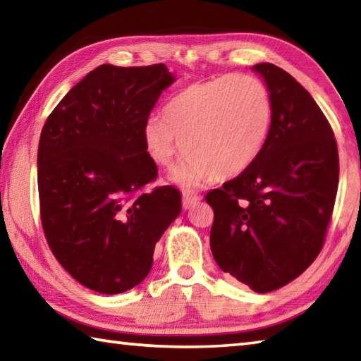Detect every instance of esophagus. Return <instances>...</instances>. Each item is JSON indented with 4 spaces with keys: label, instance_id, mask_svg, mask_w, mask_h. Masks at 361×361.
<instances>
[{
    "label": "esophagus",
    "instance_id": "esophagus-1",
    "mask_svg": "<svg viewBox=\"0 0 361 361\" xmlns=\"http://www.w3.org/2000/svg\"><path fill=\"white\" fill-rule=\"evenodd\" d=\"M199 202H200V195L189 192V190H186V192H183V208H185V209L192 208L194 204H197Z\"/></svg>",
    "mask_w": 361,
    "mask_h": 361
}]
</instances>
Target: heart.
Returning a JSON list of instances; mask_svg holds the SVG:
<instances>
[{
  "label": "heart",
  "instance_id": "heart-1",
  "mask_svg": "<svg viewBox=\"0 0 361 361\" xmlns=\"http://www.w3.org/2000/svg\"><path fill=\"white\" fill-rule=\"evenodd\" d=\"M271 122V94L263 81L252 75H221L176 92L164 116L147 118L144 142L162 167H172L176 157L188 153L172 180L194 188L249 169L263 150Z\"/></svg>",
  "mask_w": 361,
  "mask_h": 361
}]
</instances>
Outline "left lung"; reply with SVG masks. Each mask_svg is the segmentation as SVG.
<instances>
[{
  "label": "left lung",
  "mask_w": 361,
  "mask_h": 361,
  "mask_svg": "<svg viewBox=\"0 0 361 361\" xmlns=\"http://www.w3.org/2000/svg\"><path fill=\"white\" fill-rule=\"evenodd\" d=\"M272 102L266 144L253 164L204 195L214 211L211 252L255 293L288 285L313 263L334 213L340 159L313 97L274 63H257Z\"/></svg>",
  "instance_id": "8db88e82"
}]
</instances>
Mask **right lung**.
<instances>
[{
	"label": "right lung",
	"instance_id": "right-lung-1",
	"mask_svg": "<svg viewBox=\"0 0 361 361\" xmlns=\"http://www.w3.org/2000/svg\"><path fill=\"white\" fill-rule=\"evenodd\" d=\"M175 81L164 63L92 70L42 128L37 152L40 221L61 266L102 294L142 281L154 245L181 213L173 186H144L158 167L144 125Z\"/></svg>",
	"mask_w": 361,
	"mask_h": 361
}]
</instances>
